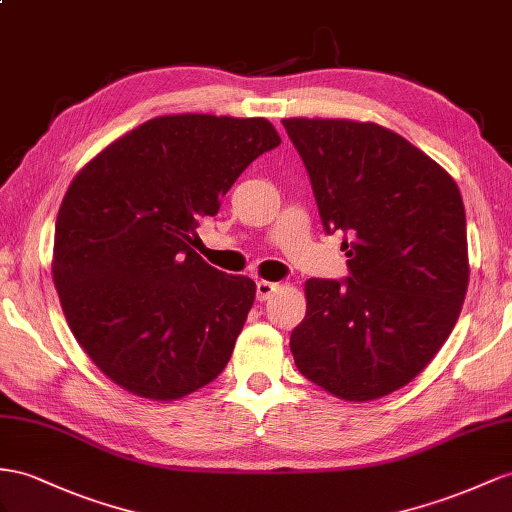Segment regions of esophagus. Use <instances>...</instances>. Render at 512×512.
<instances>
[{
    "label": "esophagus",
    "mask_w": 512,
    "mask_h": 512,
    "mask_svg": "<svg viewBox=\"0 0 512 512\" xmlns=\"http://www.w3.org/2000/svg\"><path fill=\"white\" fill-rule=\"evenodd\" d=\"M277 290H279V283L257 281V300H268Z\"/></svg>",
    "instance_id": "esophagus-1"
}]
</instances>
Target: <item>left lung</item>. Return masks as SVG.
Returning <instances> with one entry per match:
<instances>
[{
    "label": "left lung",
    "mask_w": 512,
    "mask_h": 512,
    "mask_svg": "<svg viewBox=\"0 0 512 512\" xmlns=\"http://www.w3.org/2000/svg\"><path fill=\"white\" fill-rule=\"evenodd\" d=\"M326 233L342 231L350 277L309 279L292 331L298 372L365 402L411 383L450 337L469 283L454 179L396 131L348 119H283Z\"/></svg>",
    "instance_id": "8db88e82"
}]
</instances>
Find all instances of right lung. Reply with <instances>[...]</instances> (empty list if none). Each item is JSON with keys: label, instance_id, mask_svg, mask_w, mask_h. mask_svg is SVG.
Masks as SVG:
<instances>
[{"label": "right lung", "instance_id": "obj_1", "mask_svg": "<svg viewBox=\"0 0 512 512\" xmlns=\"http://www.w3.org/2000/svg\"><path fill=\"white\" fill-rule=\"evenodd\" d=\"M279 144L266 119L170 114L75 175L51 274L77 344L110 381L168 402L225 370L255 283L209 266L192 238L248 164Z\"/></svg>", "mask_w": 512, "mask_h": 512}]
</instances>
